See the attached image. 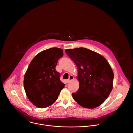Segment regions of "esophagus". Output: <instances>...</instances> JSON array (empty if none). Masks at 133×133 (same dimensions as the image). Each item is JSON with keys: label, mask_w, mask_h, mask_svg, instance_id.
<instances>
[{"label": "esophagus", "mask_w": 133, "mask_h": 133, "mask_svg": "<svg viewBox=\"0 0 133 133\" xmlns=\"http://www.w3.org/2000/svg\"><path fill=\"white\" fill-rule=\"evenodd\" d=\"M74 79V77L72 75H70L69 77V79L67 80V83H69L70 82H71L73 79Z\"/></svg>", "instance_id": "esophagus-1"}]
</instances>
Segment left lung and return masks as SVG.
<instances>
[{
  "label": "left lung",
  "instance_id": "left-lung-1",
  "mask_svg": "<svg viewBox=\"0 0 133 133\" xmlns=\"http://www.w3.org/2000/svg\"><path fill=\"white\" fill-rule=\"evenodd\" d=\"M66 53L76 64L79 82L74 99L84 108L102 105L113 88L114 74L107 61L101 54L84 48L67 49Z\"/></svg>",
  "mask_w": 133,
  "mask_h": 133
}]
</instances>
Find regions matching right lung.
Wrapping results in <instances>:
<instances>
[{"instance_id":"add662e5","label":"right lung","mask_w":133,"mask_h":133,"mask_svg":"<svg viewBox=\"0 0 133 133\" xmlns=\"http://www.w3.org/2000/svg\"><path fill=\"white\" fill-rule=\"evenodd\" d=\"M63 50L52 48L38 53L32 59L26 71L24 87L29 100L36 107L46 108L57 99L65 84L55 70Z\"/></svg>"}]
</instances>
